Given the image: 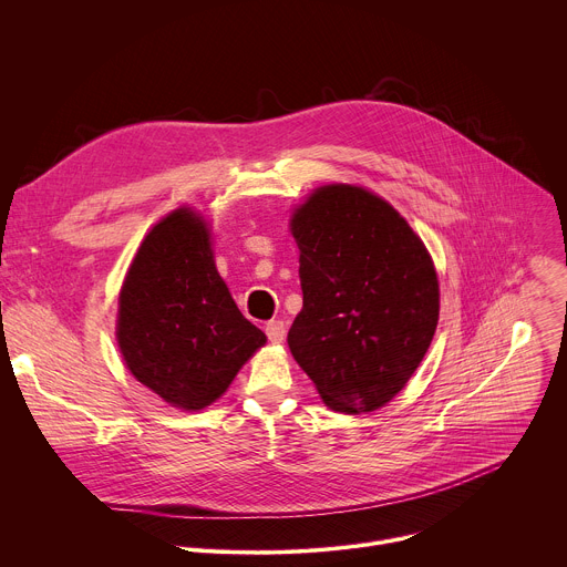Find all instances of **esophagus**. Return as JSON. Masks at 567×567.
<instances>
[{
  "label": "esophagus",
  "instance_id": "1",
  "mask_svg": "<svg viewBox=\"0 0 567 567\" xmlns=\"http://www.w3.org/2000/svg\"><path fill=\"white\" fill-rule=\"evenodd\" d=\"M265 332H267V337H269L271 343H282L285 337H287L285 320H269L267 326H265Z\"/></svg>",
  "mask_w": 567,
  "mask_h": 567
}]
</instances>
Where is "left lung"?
<instances>
[{
	"instance_id": "left-lung-1",
	"label": "left lung",
	"mask_w": 567,
	"mask_h": 567,
	"mask_svg": "<svg viewBox=\"0 0 567 567\" xmlns=\"http://www.w3.org/2000/svg\"><path fill=\"white\" fill-rule=\"evenodd\" d=\"M302 309L287 343L330 409L370 413L409 383L440 316L424 241L381 197L318 188L291 219Z\"/></svg>"
}]
</instances>
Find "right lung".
<instances>
[{
  "instance_id": "1",
  "label": "right lung",
  "mask_w": 567,
  "mask_h": 567,
  "mask_svg": "<svg viewBox=\"0 0 567 567\" xmlns=\"http://www.w3.org/2000/svg\"><path fill=\"white\" fill-rule=\"evenodd\" d=\"M118 348L161 399L202 411L267 343L219 278L202 217L179 208L143 239L118 298Z\"/></svg>"
}]
</instances>
